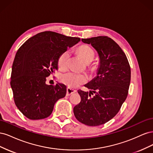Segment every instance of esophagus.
I'll return each mask as SVG.
<instances>
[{
  "instance_id": "esophagus-1",
  "label": "esophagus",
  "mask_w": 153,
  "mask_h": 153,
  "mask_svg": "<svg viewBox=\"0 0 153 153\" xmlns=\"http://www.w3.org/2000/svg\"><path fill=\"white\" fill-rule=\"evenodd\" d=\"M76 91L75 90V89H71V88L69 87H68L67 88V92H66V96H70L71 94L75 93V92H76Z\"/></svg>"
}]
</instances>
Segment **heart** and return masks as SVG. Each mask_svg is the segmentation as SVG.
Listing matches in <instances>:
<instances>
[{
  "mask_svg": "<svg viewBox=\"0 0 153 153\" xmlns=\"http://www.w3.org/2000/svg\"><path fill=\"white\" fill-rule=\"evenodd\" d=\"M78 52L86 62H91L95 56L94 50L89 46L86 45H81L78 47ZM69 59H70L69 50H65L59 55L57 60V65L61 70H65L68 68ZM92 69H96V66H94ZM60 80L63 84L70 88H75L85 84L87 81V76L84 74L78 73L75 71H68L61 75L60 76Z\"/></svg>",
  "mask_w": 153,
  "mask_h": 153,
  "instance_id": "heart-1",
  "label": "heart"
}]
</instances>
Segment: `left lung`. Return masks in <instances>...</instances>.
Wrapping results in <instances>:
<instances>
[{
    "label": "left lung",
    "mask_w": 153,
    "mask_h": 153,
    "mask_svg": "<svg viewBox=\"0 0 153 153\" xmlns=\"http://www.w3.org/2000/svg\"><path fill=\"white\" fill-rule=\"evenodd\" d=\"M99 54L98 75L85 86L90 92L78 91L81 101L73 108L78 121L89 126L103 124L112 119L126 100L131 80V68L124 52L107 36L82 39Z\"/></svg>",
    "instance_id": "left-lung-1"
}]
</instances>
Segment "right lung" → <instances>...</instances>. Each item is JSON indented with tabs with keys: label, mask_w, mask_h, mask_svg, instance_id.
<instances>
[{
	"label": "right lung",
	"mask_w": 153,
	"mask_h": 153,
	"mask_svg": "<svg viewBox=\"0 0 153 153\" xmlns=\"http://www.w3.org/2000/svg\"><path fill=\"white\" fill-rule=\"evenodd\" d=\"M80 41L79 38L45 31L31 37L18 50L10 84L15 103L26 117H48L56 101L66 96L65 85H47L46 78L58 69L59 55Z\"/></svg>",
	"instance_id": "1"
}]
</instances>
